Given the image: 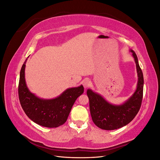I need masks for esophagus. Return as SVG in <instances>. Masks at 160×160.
<instances>
[{"mask_svg": "<svg viewBox=\"0 0 160 160\" xmlns=\"http://www.w3.org/2000/svg\"><path fill=\"white\" fill-rule=\"evenodd\" d=\"M91 81L89 79H85L83 81V85L85 88V89L89 88V87L91 85Z\"/></svg>", "mask_w": 160, "mask_h": 160, "instance_id": "34e87169", "label": "esophagus"}]
</instances>
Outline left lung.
Here are the masks:
<instances>
[{
	"instance_id": "left-lung-1",
	"label": "left lung",
	"mask_w": 160,
	"mask_h": 160,
	"mask_svg": "<svg viewBox=\"0 0 160 160\" xmlns=\"http://www.w3.org/2000/svg\"><path fill=\"white\" fill-rule=\"evenodd\" d=\"M136 64L138 77L137 89L133 95L122 105H112L102 96L88 89L90 113L93 123L105 130H113L128 125L134 119L139 111L142 102L143 76L135 52L130 49Z\"/></svg>"
}]
</instances>
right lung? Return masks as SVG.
Wrapping results in <instances>:
<instances>
[{"instance_id":"add662e5","label":"right lung","mask_w":160,"mask_h":160,"mask_svg":"<svg viewBox=\"0 0 160 160\" xmlns=\"http://www.w3.org/2000/svg\"><path fill=\"white\" fill-rule=\"evenodd\" d=\"M27 59L22 66L18 83V98L22 109L32 122L46 128H57L65 123L75 100L83 93V85L69 88L52 99L38 98L28 90L25 78Z\"/></svg>"}]
</instances>
